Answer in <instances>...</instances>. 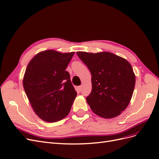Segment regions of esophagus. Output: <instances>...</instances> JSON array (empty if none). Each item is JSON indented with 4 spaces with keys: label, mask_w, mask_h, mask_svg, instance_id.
<instances>
[{
    "label": "esophagus",
    "mask_w": 159,
    "mask_h": 159,
    "mask_svg": "<svg viewBox=\"0 0 159 159\" xmlns=\"http://www.w3.org/2000/svg\"><path fill=\"white\" fill-rule=\"evenodd\" d=\"M78 91H81V89H82V86H81V85L78 86Z\"/></svg>",
    "instance_id": "1"
}]
</instances>
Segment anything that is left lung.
Here are the masks:
<instances>
[{
	"label": "left lung",
	"mask_w": 159,
	"mask_h": 159,
	"mask_svg": "<svg viewBox=\"0 0 159 159\" xmlns=\"http://www.w3.org/2000/svg\"><path fill=\"white\" fill-rule=\"evenodd\" d=\"M76 53L92 75V89L86 98L91 109L105 119L119 116L127 107L135 85L131 65L109 52Z\"/></svg>",
	"instance_id": "left-lung-1"
}]
</instances>
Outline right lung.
Here are the masks:
<instances>
[{
  "label": "right lung",
  "instance_id": "add662e5",
  "mask_svg": "<svg viewBox=\"0 0 159 159\" xmlns=\"http://www.w3.org/2000/svg\"><path fill=\"white\" fill-rule=\"evenodd\" d=\"M75 52L48 50L38 53L28 63L23 87L34 113L46 122L65 118L77 96L66 69Z\"/></svg>",
  "mask_w": 159,
  "mask_h": 159
}]
</instances>
